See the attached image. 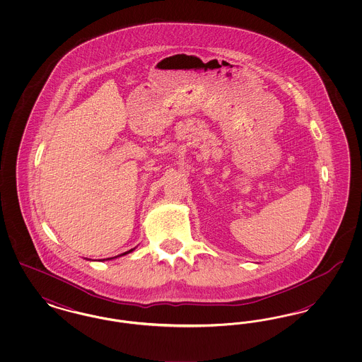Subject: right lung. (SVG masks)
Here are the masks:
<instances>
[{"label":"right lung","instance_id":"add662e5","mask_svg":"<svg viewBox=\"0 0 362 362\" xmlns=\"http://www.w3.org/2000/svg\"><path fill=\"white\" fill-rule=\"evenodd\" d=\"M136 248H133V250H129V251H126V252H123V254H121V255H118V257H114V258H107L103 259V260H110V259H115V258H119V257H123V255H126V254H130V252H133Z\"/></svg>","mask_w":362,"mask_h":362}]
</instances>
